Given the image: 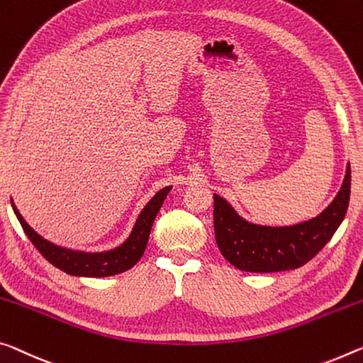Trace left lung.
<instances>
[{"label":"left lung","instance_id":"obj_1","mask_svg":"<svg viewBox=\"0 0 363 363\" xmlns=\"http://www.w3.org/2000/svg\"><path fill=\"white\" fill-rule=\"evenodd\" d=\"M215 197L213 223L218 249L235 268L274 273L306 264L328 244L346 216L350 197V166L335 200L312 220L294 226H260L240 218L220 195Z\"/></svg>","mask_w":363,"mask_h":363}]
</instances>
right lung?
<instances>
[{"instance_id":"obj_1","label":"right lung","mask_w":363,"mask_h":363,"mask_svg":"<svg viewBox=\"0 0 363 363\" xmlns=\"http://www.w3.org/2000/svg\"><path fill=\"white\" fill-rule=\"evenodd\" d=\"M171 186L161 189L160 192L155 194V197L145 205V208L140 211L139 218L134 224V229L124 244L113 250L106 252H80L65 249V247L51 244L50 240L43 239L42 235L37 234L28 226L24 218L16 208L14 202L13 210L19 220L22 229L30 239V242L35 245V249L42 254L53 267L60 268L61 272L72 276H87V278H105V276L119 274L128 272L129 268L140 260V257L145 252L148 242V235L152 231V224L157 218L158 211L163 205L166 195L169 194Z\"/></svg>"}]
</instances>
